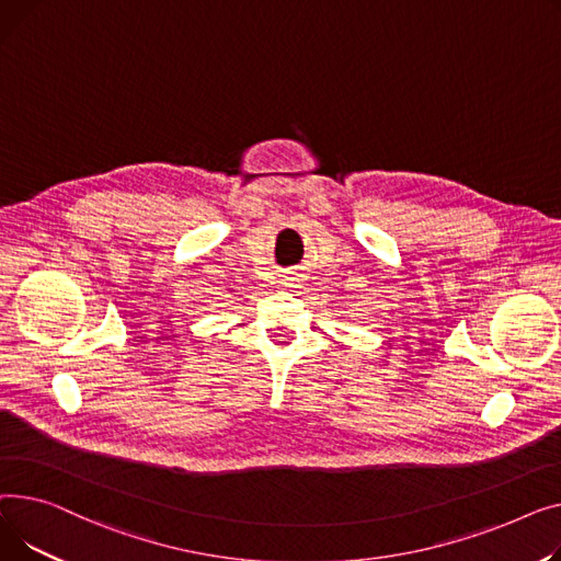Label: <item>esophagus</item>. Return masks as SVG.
I'll return each instance as SVG.
<instances>
[{
	"label": "esophagus",
	"instance_id": "1",
	"mask_svg": "<svg viewBox=\"0 0 561 561\" xmlns=\"http://www.w3.org/2000/svg\"><path fill=\"white\" fill-rule=\"evenodd\" d=\"M285 285H289V287H296V280L294 278H287V283Z\"/></svg>",
	"mask_w": 561,
	"mask_h": 561
}]
</instances>
